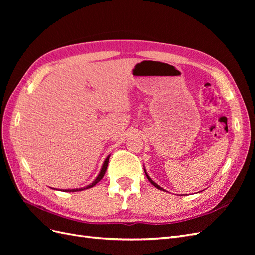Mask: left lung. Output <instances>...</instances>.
I'll list each match as a JSON object with an SVG mask.
<instances>
[{
    "instance_id": "1",
    "label": "left lung",
    "mask_w": 255,
    "mask_h": 255,
    "mask_svg": "<svg viewBox=\"0 0 255 255\" xmlns=\"http://www.w3.org/2000/svg\"><path fill=\"white\" fill-rule=\"evenodd\" d=\"M143 170H144V173H145V175H146V177H148V180H149V181H150V183H151V184H152V185H153V186H155V187H156V188H157V189H159V190H163V191H166V190H165V189H164V188H163V187H160V186H159V185H158V184H156V183H155V182H154V181H153V180H152V179H151V177H150V176H149V174H148V173H146V170H145V168H143Z\"/></svg>"
}]
</instances>
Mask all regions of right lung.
Wrapping results in <instances>:
<instances>
[{
	"mask_svg": "<svg viewBox=\"0 0 255 255\" xmlns=\"http://www.w3.org/2000/svg\"><path fill=\"white\" fill-rule=\"evenodd\" d=\"M110 156L111 155H109L107 156L106 158H105V160L103 161V165H102V168H101V170H100V172H99V174H98V176L96 177V180L92 182L91 184H89V185H87V186H85V187H82V188H72V189H63V191H65V192H73V191H81V190H84V189H88V188H91V187H94L96 184H98L100 181H101L102 179H103V176H104V174H105V171H106V169H107V166H109V161H110ZM61 190V189H60Z\"/></svg>",
	"mask_w": 255,
	"mask_h": 255,
	"instance_id": "add662e5",
	"label": "right lung"
}]
</instances>
